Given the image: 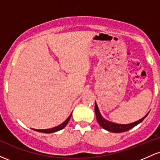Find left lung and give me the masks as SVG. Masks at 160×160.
I'll use <instances>...</instances> for the list:
<instances>
[{"label":"left lung","mask_w":160,"mask_h":160,"mask_svg":"<svg viewBox=\"0 0 160 160\" xmlns=\"http://www.w3.org/2000/svg\"><path fill=\"white\" fill-rule=\"evenodd\" d=\"M95 116H96V119L97 121L98 122L99 125L102 126L104 129L108 130V131L111 132H114V133H119V132H126L128 130L131 129L133 127H135V126H137L138 124H139L140 122H142L143 120H144L145 117L148 116V114H146L144 116L143 118H141V120L136 121V122H134L132 123H129V124H118V123H114V122H110L104 118L102 117V114L99 112L98 105H97L96 102L95 104Z\"/></svg>","instance_id":"obj_1"}]
</instances>
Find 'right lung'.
<instances>
[{"mask_svg": "<svg viewBox=\"0 0 160 160\" xmlns=\"http://www.w3.org/2000/svg\"><path fill=\"white\" fill-rule=\"evenodd\" d=\"M71 115H72V113H71V115L69 116L67 118V120H66L65 122H62V124H60L59 126H56V127H54V128H48V129H33L35 130V131H38V132H43V133H52V132H56L57 131H59V130L62 129V128H64L66 126V125L68 123L70 119H71Z\"/></svg>", "mask_w": 160, "mask_h": 160, "instance_id": "1", "label": "right lung"}]
</instances>
